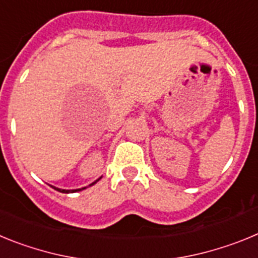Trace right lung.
<instances>
[{
	"mask_svg": "<svg viewBox=\"0 0 258 258\" xmlns=\"http://www.w3.org/2000/svg\"><path fill=\"white\" fill-rule=\"evenodd\" d=\"M102 178V177H101ZM101 178H98L97 181H94L93 182V183H90L89 184V186H93V184H95L97 183L98 181H99V179ZM89 186H86V187H89ZM52 188H54V190H56V191H59V192H63V194H71V192H77V191H83V190H85L86 187H81V188H76V190H64V188H58V187H55V186H51Z\"/></svg>",
	"mask_w": 258,
	"mask_h": 258,
	"instance_id": "1",
	"label": "right lung"
}]
</instances>
